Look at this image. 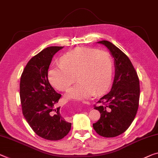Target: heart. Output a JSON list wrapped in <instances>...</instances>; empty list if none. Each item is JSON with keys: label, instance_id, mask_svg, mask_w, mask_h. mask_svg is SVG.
I'll return each instance as SVG.
<instances>
[{"label": "heart", "instance_id": "1", "mask_svg": "<svg viewBox=\"0 0 158 158\" xmlns=\"http://www.w3.org/2000/svg\"><path fill=\"white\" fill-rule=\"evenodd\" d=\"M59 66L48 72L50 83L59 90H66L76 81L79 82L65 94L69 99L83 100L94 93L107 90L113 78L114 65L105 51L77 47L60 57Z\"/></svg>", "mask_w": 158, "mask_h": 158}]
</instances>
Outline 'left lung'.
<instances>
[{
  "instance_id": "1",
  "label": "left lung",
  "mask_w": 158,
  "mask_h": 158,
  "mask_svg": "<svg viewBox=\"0 0 158 158\" xmlns=\"http://www.w3.org/2000/svg\"><path fill=\"white\" fill-rule=\"evenodd\" d=\"M114 58L115 76L111 91L99 99L101 106H94L100 118L93 123L99 135L116 137L128 129L136 115L140 98V83L137 73L124 53L108 41H100Z\"/></svg>"
}]
</instances>
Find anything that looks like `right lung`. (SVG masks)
Listing matches in <instances>:
<instances>
[{
	"instance_id": "obj_1",
	"label": "right lung",
	"mask_w": 158,
	"mask_h": 158,
	"mask_svg": "<svg viewBox=\"0 0 158 158\" xmlns=\"http://www.w3.org/2000/svg\"><path fill=\"white\" fill-rule=\"evenodd\" d=\"M64 47H49L29 60L22 73L20 96L24 117L36 134L44 139L59 140L69 133L67 122L55 109L61 94L54 90L48 80L52 58Z\"/></svg>"
}]
</instances>
